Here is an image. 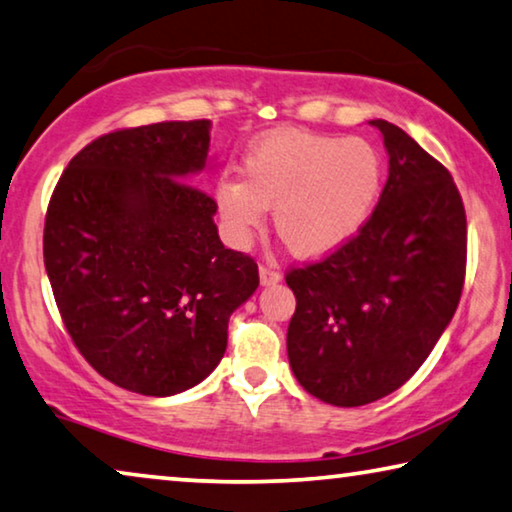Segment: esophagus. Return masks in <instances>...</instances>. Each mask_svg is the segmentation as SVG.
<instances>
[{
  "mask_svg": "<svg viewBox=\"0 0 512 512\" xmlns=\"http://www.w3.org/2000/svg\"><path fill=\"white\" fill-rule=\"evenodd\" d=\"M259 280H262V285H273V282L280 280V273L273 266L262 264L259 266Z\"/></svg>",
  "mask_w": 512,
  "mask_h": 512,
  "instance_id": "34e87169",
  "label": "esophagus"
}]
</instances>
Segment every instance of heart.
<instances>
[{
	"mask_svg": "<svg viewBox=\"0 0 512 512\" xmlns=\"http://www.w3.org/2000/svg\"><path fill=\"white\" fill-rule=\"evenodd\" d=\"M384 186V158L363 137L278 131L243 160V181L216 188L220 218L246 243L273 207L276 232L299 257H324L347 246L375 211Z\"/></svg>",
	"mask_w": 512,
	"mask_h": 512,
	"instance_id": "1",
	"label": "heart"
}]
</instances>
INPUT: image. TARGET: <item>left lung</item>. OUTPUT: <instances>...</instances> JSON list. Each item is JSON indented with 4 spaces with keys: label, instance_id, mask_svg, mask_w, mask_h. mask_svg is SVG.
<instances>
[{
    "label": "left lung",
    "instance_id": "1",
    "mask_svg": "<svg viewBox=\"0 0 512 512\" xmlns=\"http://www.w3.org/2000/svg\"><path fill=\"white\" fill-rule=\"evenodd\" d=\"M388 179L347 246L285 273L296 296L287 356L299 384L335 407L398 391L437 345L467 273V213L451 172L384 119Z\"/></svg>",
    "mask_w": 512,
    "mask_h": 512
}]
</instances>
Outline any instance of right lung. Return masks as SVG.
Segmentation results:
<instances>
[{"label":"right lung","mask_w":512,"mask_h":512,"mask_svg":"<svg viewBox=\"0 0 512 512\" xmlns=\"http://www.w3.org/2000/svg\"><path fill=\"white\" fill-rule=\"evenodd\" d=\"M209 126L160 121L96 137L45 213V271L73 345L140 395L200 384L259 285L255 259L220 241L216 200L188 183L207 163Z\"/></svg>","instance_id":"1"}]
</instances>
